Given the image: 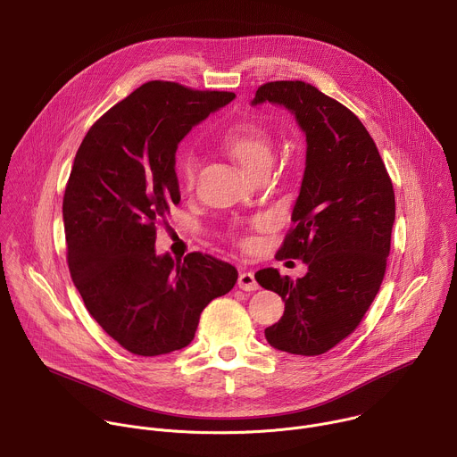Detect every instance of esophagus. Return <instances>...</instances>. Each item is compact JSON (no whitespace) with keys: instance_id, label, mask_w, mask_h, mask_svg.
<instances>
[{"instance_id":"1","label":"esophagus","mask_w":457,"mask_h":457,"mask_svg":"<svg viewBox=\"0 0 457 457\" xmlns=\"http://www.w3.org/2000/svg\"><path fill=\"white\" fill-rule=\"evenodd\" d=\"M237 284H238V287L242 291H256L258 289V282H256V278H254V275L251 271H242L238 275V282Z\"/></svg>"}]
</instances>
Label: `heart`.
I'll return each mask as SVG.
<instances>
[{
    "mask_svg": "<svg viewBox=\"0 0 457 457\" xmlns=\"http://www.w3.org/2000/svg\"><path fill=\"white\" fill-rule=\"evenodd\" d=\"M220 145L251 175L266 171L273 159V141L266 129L253 120H238L226 128ZM197 175V155L184 150L177 159V179L182 189H191Z\"/></svg>",
    "mask_w": 457,
    "mask_h": 457,
    "instance_id": "1",
    "label": "heart"
}]
</instances>
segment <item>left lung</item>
<instances>
[{"label":"left lung","mask_w":457,"mask_h":457,"mask_svg":"<svg viewBox=\"0 0 457 457\" xmlns=\"http://www.w3.org/2000/svg\"><path fill=\"white\" fill-rule=\"evenodd\" d=\"M266 101L291 110L305 132L303 180L277 258L309 268L298 280L275 268L254 273L286 302L266 340L318 356L354 333L379 291L396 215L393 180L367 128L337 99L303 81H271L253 104Z\"/></svg>","instance_id":"left-lung-1"}]
</instances>
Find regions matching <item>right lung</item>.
Returning <instances> with one entry per match:
<instances>
[{
	"label": "right lung",
	"mask_w": 457,
	"mask_h": 457,
	"mask_svg": "<svg viewBox=\"0 0 457 457\" xmlns=\"http://www.w3.org/2000/svg\"><path fill=\"white\" fill-rule=\"evenodd\" d=\"M233 92L148 81L101 115L64 187L67 262L88 312L120 347L159 356L186 347L201 312L237 270L206 253L155 254L157 226L180 203L177 145Z\"/></svg>",
	"instance_id": "1"
}]
</instances>
